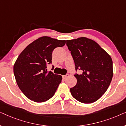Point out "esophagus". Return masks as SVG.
I'll return each mask as SVG.
<instances>
[{
  "instance_id": "34e87169",
  "label": "esophagus",
  "mask_w": 126,
  "mask_h": 126,
  "mask_svg": "<svg viewBox=\"0 0 126 126\" xmlns=\"http://www.w3.org/2000/svg\"><path fill=\"white\" fill-rule=\"evenodd\" d=\"M69 74H66V75H64V76H63V79H66L67 77H69Z\"/></svg>"
}]
</instances>
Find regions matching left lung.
Instances as JSON below:
<instances>
[{"label": "left lung", "mask_w": 126, "mask_h": 126, "mask_svg": "<svg viewBox=\"0 0 126 126\" xmlns=\"http://www.w3.org/2000/svg\"><path fill=\"white\" fill-rule=\"evenodd\" d=\"M75 63L77 84L70 89L73 97L81 103L89 104L100 99L107 90L113 76L111 56L97 43L86 37L66 41Z\"/></svg>", "instance_id": "obj_1"}]
</instances>
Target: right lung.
<instances>
[{
	"label": "right lung",
	"instance_id": "right-lung-1",
	"mask_svg": "<svg viewBox=\"0 0 126 126\" xmlns=\"http://www.w3.org/2000/svg\"><path fill=\"white\" fill-rule=\"evenodd\" d=\"M65 43V40L44 36L29 44L18 56L14 65L15 80L23 94L31 100L44 102L54 94L62 76L47 71L46 65L51 63L53 50Z\"/></svg>",
	"mask_w": 126,
	"mask_h": 126
}]
</instances>
